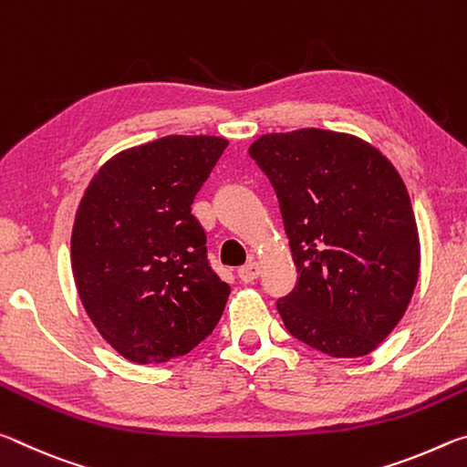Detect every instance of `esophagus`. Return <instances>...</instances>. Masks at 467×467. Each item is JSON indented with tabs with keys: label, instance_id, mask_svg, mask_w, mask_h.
Wrapping results in <instances>:
<instances>
[{
	"label": "esophagus",
	"instance_id": "esophagus-1",
	"mask_svg": "<svg viewBox=\"0 0 467 467\" xmlns=\"http://www.w3.org/2000/svg\"><path fill=\"white\" fill-rule=\"evenodd\" d=\"M259 272H262V267H259V264L257 262H251L249 264H244L243 267H239V278L244 282V284H249V282H253L259 275Z\"/></svg>",
	"mask_w": 467,
	"mask_h": 467
}]
</instances>
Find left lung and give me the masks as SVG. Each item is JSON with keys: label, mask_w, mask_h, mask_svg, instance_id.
<instances>
[{"label": "left lung", "mask_w": 467, "mask_h": 467, "mask_svg": "<svg viewBox=\"0 0 467 467\" xmlns=\"http://www.w3.org/2000/svg\"><path fill=\"white\" fill-rule=\"evenodd\" d=\"M278 195L298 284L284 326L334 358L367 357L412 300L420 239L404 179L352 133H265L249 148Z\"/></svg>", "instance_id": "8db88e82"}]
</instances>
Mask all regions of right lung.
Segmentation results:
<instances>
[{"instance_id": "right-lung-1", "label": "right lung", "mask_w": 467, "mask_h": 467, "mask_svg": "<svg viewBox=\"0 0 467 467\" xmlns=\"http://www.w3.org/2000/svg\"><path fill=\"white\" fill-rule=\"evenodd\" d=\"M228 146L167 136L121 150L86 187L72 231V272L94 327L123 358L169 362L203 342L231 295L205 259L192 214Z\"/></svg>"}]
</instances>
